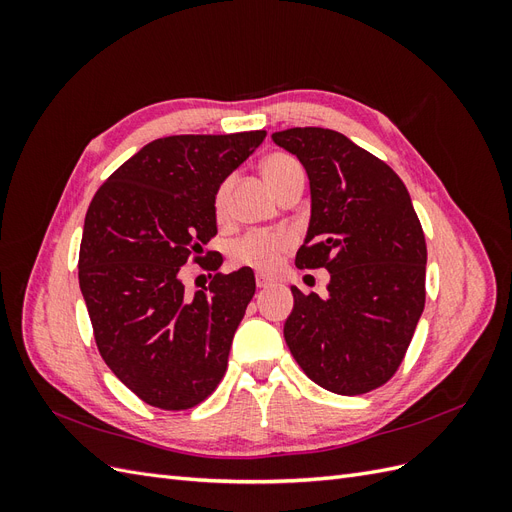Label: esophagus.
<instances>
[{"mask_svg": "<svg viewBox=\"0 0 512 512\" xmlns=\"http://www.w3.org/2000/svg\"><path fill=\"white\" fill-rule=\"evenodd\" d=\"M273 284V280L269 275H265V273H256V286L258 288H267V286H271Z\"/></svg>", "mask_w": 512, "mask_h": 512, "instance_id": "obj_1", "label": "esophagus"}]
</instances>
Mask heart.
Returning a JSON list of instances; mask_svg holds the SVG:
<instances>
[{"label": "heart", "instance_id": "b5f03b06", "mask_svg": "<svg viewBox=\"0 0 512 512\" xmlns=\"http://www.w3.org/2000/svg\"><path fill=\"white\" fill-rule=\"evenodd\" d=\"M294 168H299L294 158L286 156V153H271V156L262 162V175H265L267 183L273 190L275 185L280 183V179H284ZM230 185H232V179H224L220 183L218 192H215L213 207L218 215H222L226 209ZM290 245H292V237L284 230L250 232V235L241 237L235 245H232V258H235V262H239V265L269 271L277 265V260H280V256L288 250Z\"/></svg>", "mask_w": 512, "mask_h": 512}]
</instances>
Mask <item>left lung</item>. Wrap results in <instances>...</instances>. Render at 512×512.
<instances>
[{
    "label": "left lung",
    "instance_id": "1",
    "mask_svg": "<svg viewBox=\"0 0 512 512\" xmlns=\"http://www.w3.org/2000/svg\"><path fill=\"white\" fill-rule=\"evenodd\" d=\"M303 164L312 215L299 269L329 271L327 294L292 286L286 344L305 374L337 395H363L404 361L425 307L427 245L395 170L324 128L275 132Z\"/></svg>",
    "mask_w": 512,
    "mask_h": 512
}]
</instances>
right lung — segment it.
I'll return each instance as SVG.
<instances>
[{
    "label": "right lung",
    "instance_id": "right-lung-1",
    "mask_svg": "<svg viewBox=\"0 0 512 512\" xmlns=\"http://www.w3.org/2000/svg\"><path fill=\"white\" fill-rule=\"evenodd\" d=\"M265 136L158 138L123 162L87 209L79 284L96 344L113 374L149 406L188 410L224 376L256 292L254 273H215L209 288L188 294L179 271L218 232L220 183Z\"/></svg>",
    "mask_w": 512,
    "mask_h": 512
}]
</instances>
